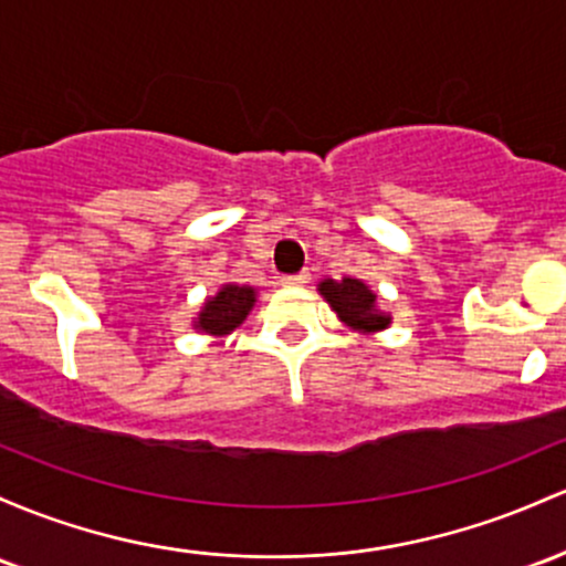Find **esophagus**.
<instances>
[{
  "label": "esophagus",
  "instance_id": "1",
  "mask_svg": "<svg viewBox=\"0 0 566 566\" xmlns=\"http://www.w3.org/2000/svg\"><path fill=\"white\" fill-rule=\"evenodd\" d=\"M306 282H308V271L290 273V276H282L284 287H301V284H306Z\"/></svg>",
  "mask_w": 566,
  "mask_h": 566
}]
</instances>
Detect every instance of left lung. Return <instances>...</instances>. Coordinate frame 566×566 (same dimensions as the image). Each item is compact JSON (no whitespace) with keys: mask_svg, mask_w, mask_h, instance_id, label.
Listing matches in <instances>:
<instances>
[{"mask_svg":"<svg viewBox=\"0 0 566 566\" xmlns=\"http://www.w3.org/2000/svg\"><path fill=\"white\" fill-rule=\"evenodd\" d=\"M319 295L331 303L344 325L359 333H378L389 327L392 316L384 314L376 303V293L359 279H325L319 282Z\"/></svg>","mask_w":566,"mask_h":566,"instance_id":"left-lung-1","label":"left lung"}]
</instances>
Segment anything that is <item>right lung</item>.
Masks as SVG:
<instances>
[{
	"label": "right lung",
	"mask_w": 566,
	"mask_h": 566,
	"mask_svg": "<svg viewBox=\"0 0 566 566\" xmlns=\"http://www.w3.org/2000/svg\"><path fill=\"white\" fill-rule=\"evenodd\" d=\"M254 287H239V284H222L220 293L209 297L203 303V308L198 312L196 331L209 333V335H228L233 333L241 322L247 319V314L254 306Z\"/></svg>",
	"instance_id": "1"
}]
</instances>
